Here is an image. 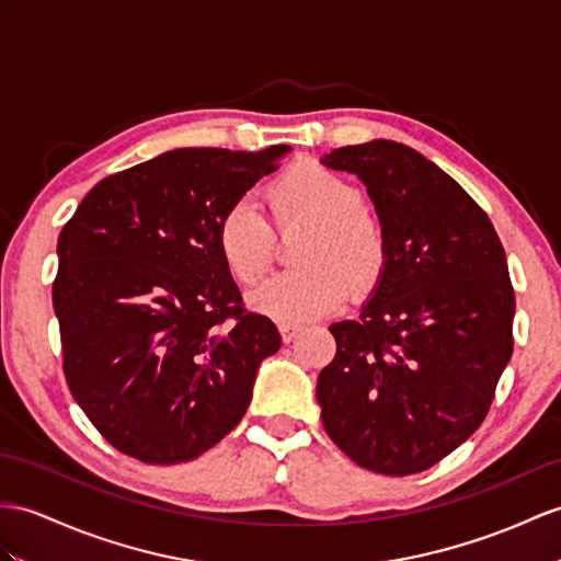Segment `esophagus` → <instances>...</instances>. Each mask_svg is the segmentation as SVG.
<instances>
[{"label": "esophagus", "instance_id": "obj_1", "mask_svg": "<svg viewBox=\"0 0 561 561\" xmlns=\"http://www.w3.org/2000/svg\"><path fill=\"white\" fill-rule=\"evenodd\" d=\"M278 331H280V337H283V343H293V340L302 333V328L299 325H293V323H280L278 325Z\"/></svg>", "mask_w": 561, "mask_h": 561}]
</instances>
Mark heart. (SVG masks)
Returning <instances> with one entry per match:
<instances>
[{
    "instance_id": "heart-1",
    "label": "heart",
    "mask_w": 561,
    "mask_h": 561,
    "mask_svg": "<svg viewBox=\"0 0 561 561\" xmlns=\"http://www.w3.org/2000/svg\"><path fill=\"white\" fill-rule=\"evenodd\" d=\"M280 226H307L295 250L299 268L276 273L248 293V307L278 323H309L333 313L350 295L366 297L390 259L386 226L364 207L359 185L319 161H297L268 187ZM216 248L230 276L254 283L273 259V233L250 199H238L216 226Z\"/></svg>"
}]
</instances>
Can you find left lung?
Wrapping results in <instances>:
<instances>
[{"label": "left lung", "instance_id": "8db88e82", "mask_svg": "<svg viewBox=\"0 0 561 561\" xmlns=\"http://www.w3.org/2000/svg\"><path fill=\"white\" fill-rule=\"evenodd\" d=\"M321 163L366 185L390 248L359 319L331 325L323 428L368 471H426L481 426L512 359L507 256L485 211L416 149L371 140Z\"/></svg>", "mask_w": 561, "mask_h": 561}]
</instances>
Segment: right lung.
<instances>
[{
	"label": "right lung",
	"instance_id": "add662e5",
	"mask_svg": "<svg viewBox=\"0 0 561 561\" xmlns=\"http://www.w3.org/2000/svg\"><path fill=\"white\" fill-rule=\"evenodd\" d=\"M290 149H171L104 178L64 226L51 288L64 374L123 455L197 459L248 412L280 335L242 309L216 226Z\"/></svg>",
	"mask_w": 561,
	"mask_h": 561
}]
</instances>
